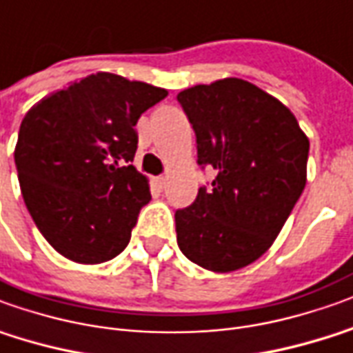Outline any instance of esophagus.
<instances>
[{
	"instance_id": "esophagus-1",
	"label": "esophagus",
	"mask_w": 353,
	"mask_h": 353,
	"mask_svg": "<svg viewBox=\"0 0 353 353\" xmlns=\"http://www.w3.org/2000/svg\"><path fill=\"white\" fill-rule=\"evenodd\" d=\"M153 184H155L159 190H163V188L167 186V179H165V176H155V179H153Z\"/></svg>"
}]
</instances>
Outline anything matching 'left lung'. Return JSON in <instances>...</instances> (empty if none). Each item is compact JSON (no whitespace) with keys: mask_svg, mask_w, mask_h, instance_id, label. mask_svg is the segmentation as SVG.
Listing matches in <instances>:
<instances>
[{"mask_svg":"<svg viewBox=\"0 0 353 353\" xmlns=\"http://www.w3.org/2000/svg\"><path fill=\"white\" fill-rule=\"evenodd\" d=\"M176 99L196 132L198 163L217 171L174 213L176 242L208 271H238L273 246L302 196L310 140L288 107L248 80L198 84Z\"/></svg>","mask_w":353,"mask_h":353,"instance_id":"left-lung-1","label":"left lung"}]
</instances>
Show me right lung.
Here are the masks:
<instances>
[{"instance_id": "add662e5", "label": "right lung", "mask_w": 353, "mask_h": 353, "mask_svg": "<svg viewBox=\"0 0 353 353\" xmlns=\"http://www.w3.org/2000/svg\"><path fill=\"white\" fill-rule=\"evenodd\" d=\"M167 90L96 72L34 103L14 145L28 213L55 252L105 263L130 240L150 182L134 169V126Z\"/></svg>"}]
</instances>
